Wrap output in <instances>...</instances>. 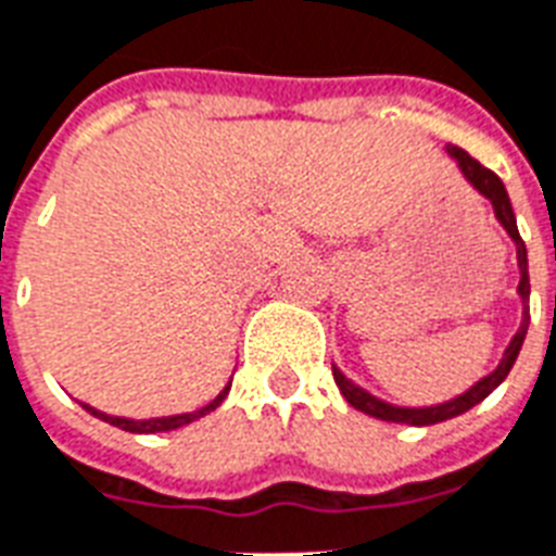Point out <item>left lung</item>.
<instances>
[{
  "mask_svg": "<svg viewBox=\"0 0 556 556\" xmlns=\"http://www.w3.org/2000/svg\"><path fill=\"white\" fill-rule=\"evenodd\" d=\"M446 156L453 159L462 176L472 185V191L484 197V200L493 205V217L498 219V226L507 231V238L514 240L516 247V266H519V287H516V295L522 301V321H519V330L514 333V339L507 342L505 354L498 359V365L490 374H484L479 382H472L470 389L455 394V397L443 400V403H432V406H397V403H389V400L377 397L363 386H356L351 377L342 374L337 363H333V380H337L342 397L351 403L354 408L365 412V415L377 417V420H389V424H406V426H432L443 424L450 417H458L464 412H470L472 406H479L481 400L488 397L490 391H496L505 377L514 368L516 356L522 351L525 333H528V321H531V278H528V252H525V243L519 238V229H516V217H514V205H510V197H507L505 185L498 179L493 170H488L484 165H479L470 153H464L462 148H453L446 144Z\"/></svg>",
  "mask_w": 556,
  "mask_h": 556,
  "instance_id": "obj_1",
  "label": "left lung"
}]
</instances>
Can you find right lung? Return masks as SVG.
Here are the masks:
<instances>
[{"label":"right lung","mask_w":556,"mask_h":556,"mask_svg":"<svg viewBox=\"0 0 556 556\" xmlns=\"http://www.w3.org/2000/svg\"><path fill=\"white\" fill-rule=\"evenodd\" d=\"M229 389H231V382H226L217 397L211 400V403H205V406H202V408H197V412H182V415H165V417H148V420H136V417L106 415V412L89 406V403H80V406H84L86 412H89V415L98 417V420H103V424H110V426H118V429H124V432L156 434V432H170V429H179V426H188V424H193V420H200V417L208 415V412H214V408H217L219 403L226 400Z\"/></svg>","instance_id":"add662e5"}]
</instances>
